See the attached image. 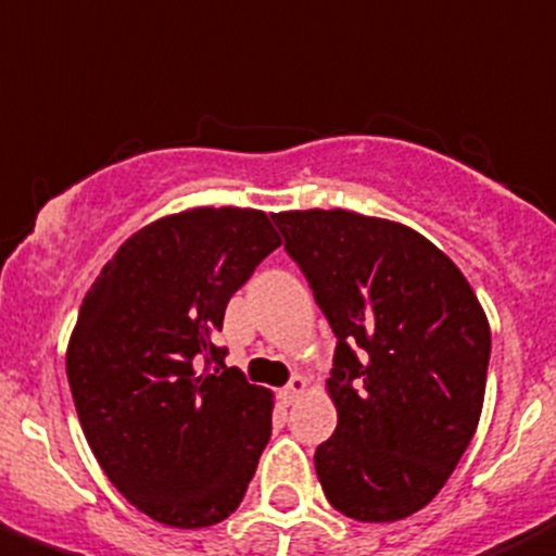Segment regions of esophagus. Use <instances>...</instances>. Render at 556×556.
Listing matches in <instances>:
<instances>
[{"instance_id":"1","label":"esophagus","mask_w":556,"mask_h":556,"mask_svg":"<svg viewBox=\"0 0 556 556\" xmlns=\"http://www.w3.org/2000/svg\"><path fill=\"white\" fill-rule=\"evenodd\" d=\"M303 391H306V379H303V377H292V379H289V386L281 391V400L287 402V405H292V402L301 400Z\"/></svg>"}]
</instances>
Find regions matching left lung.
<instances>
[{"label":"left lung","instance_id":"1","mask_svg":"<svg viewBox=\"0 0 556 556\" xmlns=\"http://www.w3.org/2000/svg\"><path fill=\"white\" fill-rule=\"evenodd\" d=\"M337 337V430L315 453L329 504L363 523L425 509L476 435L490 324L421 232L343 211L275 213Z\"/></svg>","mask_w":556,"mask_h":556}]
</instances>
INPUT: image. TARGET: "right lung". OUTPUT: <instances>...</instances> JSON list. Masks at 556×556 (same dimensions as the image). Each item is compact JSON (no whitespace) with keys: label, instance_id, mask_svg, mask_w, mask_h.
Returning a JSON list of instances; mask_svg holds the SVG:
<instances>
[{"label":"right lung","instance_id":"obj_1","mask_svg":"<svg viewBox=\"0 0 556 556\" xmlns=\"http://www.w3.org/2000/svg\"><path fill=\"white\" fill-rule=\"evenodd\" d=\"M281 244L267 213L193 207L137 230L80 303L66 379L94 458L174 529L239 509L273 433V393L227 368V301Z\"/></svg>","mask_w":556,"mask_h":556}]
</instances>
